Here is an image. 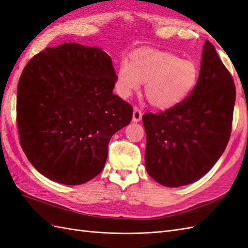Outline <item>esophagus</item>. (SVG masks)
<instances>
[{
  "label": "esophagus",
  "mask_w": 248,
  "mask_h": 248,
  "mask_svg": "<svg viewBox=\"0 0 248 248\" xmlns=\"http://www.w3.org/2000/svg\"><path fill=\"white\" fill-rule=\"evenodd\" d=\"M141 116H142V114H141V110L139 108H133V116H132V121L133 122H140V120H141Z\"/></svg>",
  "instance_id": "34e87169"
}]
</instances>
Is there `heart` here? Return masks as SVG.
<instances>
[{
  "label": "heart",
  "instance_id": "heart-1",
  "mask_svg": "<svg viewBox=\"0 0 248 248\" xmlns=\"http://www.w3.org/2000/svg\"><path fill=\"white\" fill-rule=\"evenodd\" d=\"M199 68L190 60L168 51L140 49L129 56L117 71L116 89L123 98L139 91L145 84L148 101L156 108H171L185 100L196 88Z\"/></svg>",
  "mask_w": 248,
  "mask_h": 248
}]
</instances>
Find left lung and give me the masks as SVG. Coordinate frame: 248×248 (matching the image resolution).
I'll return each mask as SVG.
<instances>
[{
    "label": "left lung",
    "mask_w": 248,
    "mask_h": 248,
    "mask_svg": "<svg viewBox=\"0 0 248 248\" xmlns=\"http://www.w3.org/2000/svg\"><path fill=\"white\" fill-rule=\"evenodd\" d=\"M235 99L231 73L206 40L198 84L189 96L174 108L142 116L150 177L179 187L207 174L227 148Z\"/></svg>",
    "instance_id": "left-lung-1"
}]
</instances>
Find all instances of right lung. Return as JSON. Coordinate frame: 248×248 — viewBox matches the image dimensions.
Returning <instances> with one entry per match:
<instances>
[{"mask_svg": "<svg viewBox=\"0 0 248 248\" xmlns=\"http://www.w3.org/2000/svg\"><path fill=\"white\" fill-rule=\"evenodd\" d=\"M116 78L107 52L78 43L46 47L27 63L16 122L21 148L40 174L78 185L103 170L110 138L133 114L112 93Z\"/></svg>", "mask_w": 248, "mask_h": 248, "instance_id": "obj_1", "label": "right lung"}]
</instances>
